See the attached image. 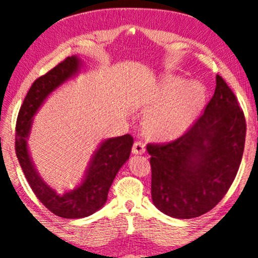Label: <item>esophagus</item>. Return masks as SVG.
<instances>
[{
	"label": "esophagus",
	"instance_id": "34e87169",
	"mask_svg": "<svg viewBox=\"0 0 258 258\" xmlns=\"http://www.w3.org/2000/svg\"><path fill=\"white\" fill-rule=\"evenodd\" d=\"M132 152L135 153V155H143V153L145 152V144H144V143L136 142L135 144H133Z\"/></svg>",
	"mask_w": 258,
	"mask_h": 258
}]
</instances>
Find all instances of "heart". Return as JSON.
<instances>
[{"instance_id":"b5f03b06","label":"heart","mask_w":258,"mask_h":258,"mask_svg":"<svg viewBox=\"0 0 258 258\" xmlns=\"http://www.w3.org/2000/svg\"><path fill=\"white\" fill-rule=\"evenodd\" d=\"M207 99L206 87L199 81L167 75L146 101L150 112L145 116V128L158 140L178 138L197 121Z\"/></svg>"}]
</instances>
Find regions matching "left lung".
Segmentation results:
<instances>
[{"label":"left lung","mask_w":258,"mask_h":258,"mask_svg":"<svg viewBox=\"0 0 258 258\" xmlns=\"http://www.w3.org/2000/svg\"><path fill=\"white\" fill-rule=\"evenodd\" d=\"M201 118L168 144H149L151 198L159 211L190 219L211 211L236 177L245 143V119L219 75Z\"/></svg>","instance_id":"8db88e82"}]
</instances>
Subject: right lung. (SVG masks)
<instances>
[{"label":"right lung","instance_id":"add662e5","mask_svg":"<svg viewBox=\"0 0 258 258\" xmlns=\"http://www.w3.org/2000/svg\"><path fill=\"white\" fill-rule=\"evenodd\" d=\"M83 64L80 56L75 54L39 77L26 95L16 122V157L26 180L44 206L65 219L89 217L103 207L110 185L120 168L128 161L133 145L130 135L103 139L91 156L81 181L64 193L51 187L39 174L28 146L35 114L54 91L81 74Z\"/></svg>","mask_w":258,"mask_h":258}]
</instances>
